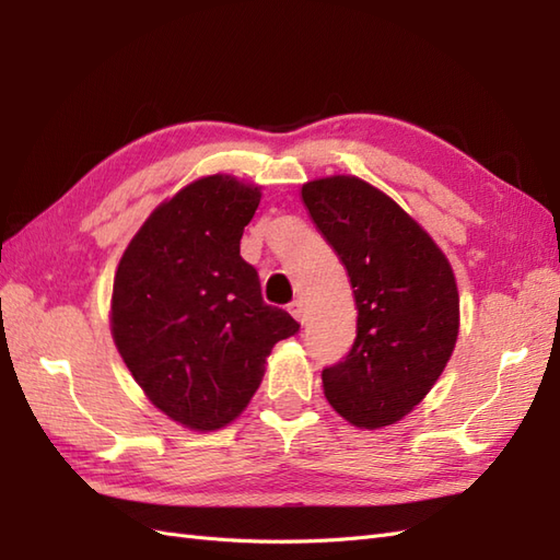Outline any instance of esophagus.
I'll return each mask as SVG.
<instances>
[{"label":"esophagus","mask_w":560,"mask_h":560,"mask_svg":"<svg viewBox=\"0 0 560 560\" xmlns=\"http://www.w3.org/2000/svg\"><path fill=\"white\" fill-rule=\"evenodd\" d=\"M289 313L299 319V323L303 325L305 323V305H303V301H293L291 305H289Z\"/></svg>","instance_id":"obj_1"}]
</instances>
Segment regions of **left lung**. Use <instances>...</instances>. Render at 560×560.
I'll list each match as a JSON object with an SVG mask.
<instances>
[{"label": "left lung", "instance_id": "8db88e82", "mask_svg": "<svg viewBox=\"0 0 560 560\" xmlns=\"http://www.w3.org/2000/svg\"><path fill=\"white\" fill-rule=\"evenodd\" d=\"M301 199L347 269L359 311L349 355L323 371L325 397L355 428L397 423L455 351V271L419 221L361 177H317Z\"/></svg>", "mask_w": 560, "mask_h": 560}]
</instances>
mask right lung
Masks as SVG:
<instances>
[{
  "label": "right lung",
  "mask_w": 560,
  "mask_h": 560,
  "mask_svg": "<svg viewBox=\"0 0 560 560\" xmlns=\"http://www.w3.org/2000/svg\"><path fill=\"white\" fill-rule=\"evenodd\" d=\"M259 199V185L233 175L199 177L151 211L115 271V347L153 407L189 431L235 421L273 343L301 327L261 301L241 257Z\"/></svg>",
  "instance_id": "add662e5"
}]
</instances>
